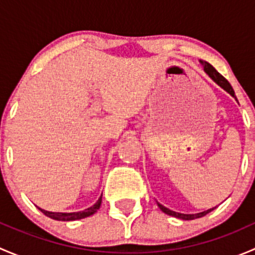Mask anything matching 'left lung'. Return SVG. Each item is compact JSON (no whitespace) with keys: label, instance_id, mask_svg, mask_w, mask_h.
Here are the masks:
<instances>
[{"label":"left lung","instance_id":"8db88e82","mask_svg":"<svg viewBox=\"0 0 255 255\" xmlns=\"http://www.w3.org/2000/svg\"><path fill=\"white\" fill-rule=\"evenodd\" d=\"M200 63H201V65L204 66V71L207 74L208 76H210L211 79L213 80V81L216 82V84L218 85L220 87H222L223 90H225L226 92H228V94L231 95V96L233 97V99L237 101V97H236V94H235V90L232 89V86H231L230 82L227 81L225 78H223L222 75H221L220 73H218L217 70H216L215 68H213L211 64H208L207 61H204V60H200ZM158 204L159 208H160L161 211H163L164 213H166V215L169 216H173V217L175 218H180V220H184V221H190V220H196V218H200V217H204V216H206L207 213H210L211 211L215 210L216 207H212V208H208V210L204 211V212H200V213H180V212H175V211L173 210H169L168 207L163 206L161 204H159V202H156Z\"/></svg>","mask_w":255,"mask_h":255}]
</instances>
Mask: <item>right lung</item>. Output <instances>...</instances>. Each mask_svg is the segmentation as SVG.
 <instances>
[{
	"instance_id": "obj_1",
	"label": "right lung",
	"mask_w": 255,
	"mask_h": 255,
	"mask_svg": "<svg viewBox=\"0 0 255 255\" xmlns=\"http://www.w3.org/2000/svg\"><path fill=\"white\" fill-rule=\"evenodd\" d=\"M101 202H102V195L100 196V199L97 200V202L95 205H92L91 207L86 208L84 211H80V212H50V211H45L43 208L38 207L45 216L48 217L53 218V220L56 221H76V220H81V218H86L89 216L94 215L95 212H97L100 206H101Z\"/></svg>"
}]
</instances>
